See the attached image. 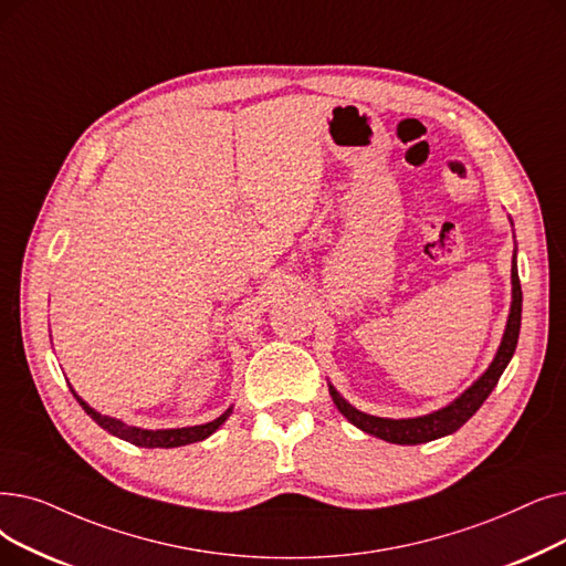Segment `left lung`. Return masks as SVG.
<instances>
[{
  "label": "left lung",
  "mask_w": 566,
  "mask_h": 566,
  "mask_svg": "<svg viewBox=\"0 0 566 566\" xmlns=\"http://www.w3.org/2000/svg\"><path fill=\"white\" fill-rule=\"evenodd\" d=\"M521 314H523V291H521V280H518V263H515V254H513V259H511V307H509L506 328H504L502 342L497 347V354H495L493 363L485 367V373L470 388H464L453 402H449L441 409H434L426 416H413V419H381V416L365 413V411L356 409L354 405H349L339 396L333 384H328L331 398H333L335 407L339 409V413L349 423H354L358 430H363L367 434H375L384 441H390V444L413 447V444H426V441L453 434L479 411V407L485 402L490 392H493L502 373L506 370L509 360L513 358L515 344H518Z\"/></svg>",
  "instance_id": "1"
}]
</instances>
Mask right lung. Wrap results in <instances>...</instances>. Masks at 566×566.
Here are the masks:
<instances>
[{"mask_svg":"<svg viewBox=\"0 0 566 566\" xmlns=\"http://www.w3.org/2000/svg\"><path fill=\"white\" fill-rule=\"evenodd\" d=\"M73 398L78 400V405L85 409V413L90 416L92 421H96V426H102L104 430H108L113 437H119L129 441V444H136L140 449H176V447H185V444H193V441H203L206 437H210L212 432H217L227 423V419L231 416L233 407H229L222 416H217L214 421L203 423V426H189V428H166V430H145V428H136V426H127L125 421L113 419V416L99 413L94 407H90L73 386L69 384Z\"/></svg>","mask_w":566,"mask_h":566,"instance_id":"add662e5","label":"right lung"}]
</instances>
